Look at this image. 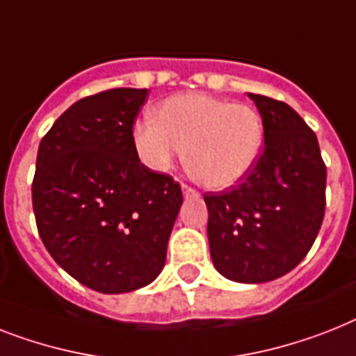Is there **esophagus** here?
Masks as SVG:
<instances>
[{
  "instance_id": "34e87169",
  "label": "esophagus",
  "mask_w": 356,
  "mask_h": 356,
  "mask_svg": "<svg viewBox=\"0 0 356 356\" xmlns=\"http://www.w3.org/2000/svg\"><path fill=\"white\" fill-rule=\"evenodd\" d=\"M181 190H183L184 197H193V195H197V192H195L193 188L186 186V184H183V186H181Z\"/></svg>"
}]
</instances>
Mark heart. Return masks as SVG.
<instances>
[{
	"instance_id": "obj_1",
	"label": "heart",
	"mask_w": 356,
	"mask_h": 356,
	"mask_svg": "<svg viewBox=\"0 0 356 356\" xmlns=\"http://www.w3.org/2000/svg\"><path fill=\"white\" fill-rule=\"evenodd\" d=\"M133 143L148 168L166 172L184 155L199 183L225 190L241 183L261 157L265 124L258 109L201 93L175 95L159 104L155 118L133 126Z\"/></svg>"
}]
</instances>
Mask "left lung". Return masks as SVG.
Masks as SVG:
<instances>
[{
	"instance_id": "1",
	"label": "left lung",
	"mask_w": 356,
	"mask_h": 356,
	"mask_svg": "<svg viewBox=\"0 0 356 356\" xmlns=\"http://www.w3.org/2000/svg\"><path fill=\"white\" fill-rule=\"evenodd\" d=\"M265 124L258 164L236 186L204 193L213 267L227 280L265 283L291 273L313 247L325 212L318 138L285 102L248 93Z\"/></svg>"
}]
</instances>
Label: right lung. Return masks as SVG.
<instances>
[{
    "label": "right lung",
    "mask_w": 356,
    "mask_h": 356,
    "mask_svg": "<svg viewBox=\"0 0 356 356\" xmlns=\"http://www.w3.org/2000/svg\"><path fill=\"white\" fill-rule=\"evenodd\" d=\"M148 89L74 102L42 138L33 208L43 245L76 282L104 294L146 287L166 263L181 186L146 168L133 122Z\"/></svg>",
    "instance_id": "1"
}]
</instances>
